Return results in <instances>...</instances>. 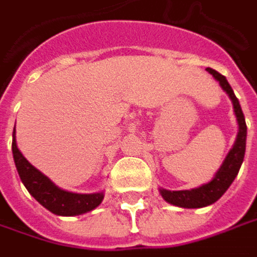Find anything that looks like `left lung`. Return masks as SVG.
<instances>
[{"label": "left lung", "instance_id": "8db88e82", "mask_svg": "<svg viewBox=\"0 0 257 257\" xmlns=\"http://www.w3.org/2000/svg\"><path fill=\"white\" fill-rule=\"evenodd\" d=\"M216 82H219V86L222 87V90L229 96V99L232 102V108H234V114L238 122V133L237 139L232 145V148L229 149V152L225 156L222 165L219 167V170L215 173L213 178L209 183L202 184L200 187L190 189V190H167V189H159L161 196L164 197L165 202L180 206V208H187V209H196V208H205L209 206L212 203H215L224 193L228 190L231 183L234 181V178L237 177L240 167L243 164L244 159V152H246V138H247V125H246V119L244 114L241 111L240 102L235 98L234 90L231 89L229 83L227 82L225 76L219 74L218 71L206 68Z\"/></svg>", "mask_w": 257, "mask_h": 257}]
</instances>
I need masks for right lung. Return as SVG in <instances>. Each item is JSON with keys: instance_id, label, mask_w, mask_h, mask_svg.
Returning <instances> with one entry per match:
<instances>
[{"instance_id": "1", "label": "right lung", "mask_w": 257, "mask_h": 257, "mask_svg": "<svg viewBox=\"0 0 257 257\" xmlns=\"http://www.w3.org/2000/svg\"><path fill=\"white\" fill-rule=\"evenodd\" d=\"M13 158L22 183L28 192L49 212L60 216H76L93 211L103 200V192L73 193L55 186L45 174L35 168L20 152L16 143V125L13 132Z\"/></svg>"}]
</instances>
